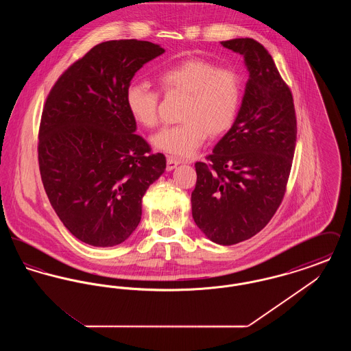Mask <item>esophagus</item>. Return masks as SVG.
Segmentation results:
<instances>
[{"mask_svg": "<svg viewBox=\"0 0 351 351\" xmlns=\"http://www.w3.org/2000/svg\"><path fill=\"white\" fill-rule=\"evenodd\" d=\"M182 163V160L180 159H178V158H175V156H167V171H172V169H175V168L178 167L179 165Z\"/></svg>", "mask_w": 351, "mask_h": 351, "instance_id": "esophagus-1", "label": "esophagus"}]
</instances>
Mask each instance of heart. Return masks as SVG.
Segmentation results:
<instances>
[{
    "instance_id": "1",
    "label": "heart",
    "mask_w": 351,
    "mask_h": 351,
    "mask_svg": "<svg viewBox=\"0 0 351 351\" xmlns=\"http://www.w3.org/2000/svg\"><path fill=\"white\" fill-rule=\"evenodd\" d=\"M165 93L188 96L182 114L183 123L166 126L151 139L158 150L175 156H188L200 147L205 136L217 138L229 132L238 116L241 82L228 68L199 58L169 66L158 75ZM125 101L132 117L145 128L158 123L159 93L146 84H130Z\"/></svg>"
}]
</instances>
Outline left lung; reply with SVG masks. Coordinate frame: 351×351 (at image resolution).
I'll return each instance as SVG.
<instances>
[{
	"instance_id": "1",
	"label": "left lung",
	"mask_w": 351,
	"mask_h": 351,
	"mask_svg": "<svg viewBox=\"0 0 351 351\" xmlns=\"http://www.w3.org/2000/svg\"><path fill=\"white\" fill-rule=\"evenodd\" d=\"M243 56L249 71L232 129L195 165L192 216L202 233L230 246L259 233L282 204L296 146L292 93L272 56L256 40L221 42Z\"/></svg>"
}]
</instances>
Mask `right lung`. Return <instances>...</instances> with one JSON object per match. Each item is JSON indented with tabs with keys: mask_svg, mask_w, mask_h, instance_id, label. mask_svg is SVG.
Here are the masks:
<instances>
[{
	"mask_svg": "<svg viewBox=\"0 0 351 351\" xmlns=\"http://www.w3.org/2000/svg\"><path fill=\"white\" fill-rule=\"evenodd\" d=\"M165 49L147 40H108L58 79L43 108L38 160L53 210L71 234L96 247L126 241L142 199L166 169L151 154L128 110L126 89L138 69Z\"/></svg>",
	"mask_w": 351,
	"mask_h": 351,
	"instance_id": "1",
	"label": "right lung"
}]
</instances>
